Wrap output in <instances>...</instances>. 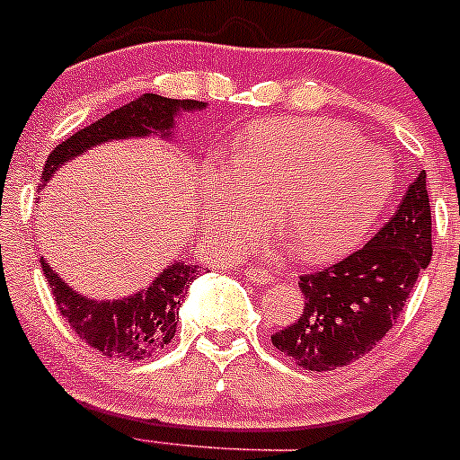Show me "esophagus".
Returning <instances> with one entry per match:
<instances>
[{
  "mask_svg": "<svg viewBox=\"0 0 460 460\" xmlns=\"http://www.w3.org/2000/svg\"><path fill=\"white\" fill-rule=\"evenodd\" d=\"M245 279L252 283H257V286H268V283H274V274L270 272V270H245Z\"/></svg>",
  "mask_w": 460,
  "mask_h": 460,
  "instance_id": "34e87169",
  "label": "esophagus"
}]
</instances>
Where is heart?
Returning a JSON list of instances; mask_svg holds the SVG:
<instances>
[{
	"label": "heart",
	"mask_w": 460,
	"mask_h": 460,
	"mask_svg": "<svg viewBox=\"0 0 460 460\" xmlns=\"http://www.w3.org/2000/svg\"><path fill=\"white\" fill-rule=\"evenodd\" d=\"M392 190V161L352 126L270 119L250 128L232 165H206L201 221L226 245H239L277 210L295 257L328 263L366 239Z\"/></svg>",
	"instance_id": "b5f03b06"
}]
</instances>
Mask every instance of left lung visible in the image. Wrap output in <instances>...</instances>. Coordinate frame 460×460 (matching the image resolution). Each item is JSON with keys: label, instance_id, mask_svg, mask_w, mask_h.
I'll return each mask as SVG.
<instances>
[{"label": "left lung", "instance_id": "left-lung-1", "mask_svg": "<svg viewBox=\"0 0 460 460\" xmlns=\"http://www.w3.org/2000/svg\"><path fill=\"white\" fill-rule=\"evenodd\" d=\"M432 259L425 170L407 186L385 226L343 261L303 274V314L272 345L310 372L349 366L390 332L416 279Z\"/></svg>", "mask_w": 460, "mask_h": 460}]
</instances>
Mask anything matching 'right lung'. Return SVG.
Masks as SVG:
<instances>
[{"label": "right lung", "mask_w": 460, "mask_h": 460, "mask_svg": "<svg viewBox=\"0 0 460 460\" xmlns=\"http://www.w3.org/2000/svg\"><path fill=\"white\" fill-rule=\"evenodd\" d=\"M208 103L195 99H168L161 94H141L135 102L117 108L111 115L61 141L49 155L41 172V188L55 177L57 170L68 161L82 157L88 150L108 141L146 139L159 137L172 141L177 119L183 112H199ZM41 270L64 314L66 323L84 339L90 348L108 358L141 361L161 352L174 339L179 307L188 295V286L199 277V265L174 261L148 283L119 299H94L70 288L41 257Z\"/></svg>", "instance_id": "obj_1"}]
</instances>
